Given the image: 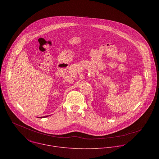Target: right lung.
Returning a JSON list of instances; mask_svg holds the SVG:
<instances>
[{
	"mask_svg": "<svg viewBox=\"0 0 159 159\" xmlns=\"http://www.w3.org/2000/svg\"><path fill=\"white\" fill-rule=\"evenodd\" d=\"M48 116H43V117H41V118H46V117H47Z\"/></svg>",
	"mask_w": 159,
	"mask_h": 159,
	"instance_id": "obj_1",
	"label": "right lung"
}]
</instances>
